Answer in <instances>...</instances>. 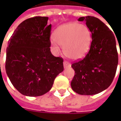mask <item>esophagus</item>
Masks as SVG:
<instances>
[{
  "label": "esophagus",
  "instance_id": "obj_1",
  "mask_svg": "<svg viewBox=\"0 0 121 121\" xmlns=\"http://www.w3.org/2000/svg\"><path fill=\"white\" fill-rule=\"evenodd\" d=\"M71 66V63L68 62V61H65L64 62H63V67H64V68H68V67H70Z\"/></svg>",
  "mask_w": 121,
  "mask_h": 121
}]
</instances>
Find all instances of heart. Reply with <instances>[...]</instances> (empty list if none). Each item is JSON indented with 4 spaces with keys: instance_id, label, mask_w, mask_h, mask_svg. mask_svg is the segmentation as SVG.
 Returning <instances> with one entry per match:
<instances>
[{
    "instance_id": "1",
    "label": "heart",
    "mask_w": 121,
    "mask_h": 121,
    "mask_svg": "<svg viewBox=\"0 0 121 121\" xmlns=\"http://www.w3.org/2000/svg\"><path fill=\"white\" fill-rule=\"evenodd\" d=\"M51 47L54 52L59 53L60 48L67 58L77 60L85 56L89 51L92 35L86 25L77 22H68L58 26L53 33Z\"/></svg>"
}]
</instances>
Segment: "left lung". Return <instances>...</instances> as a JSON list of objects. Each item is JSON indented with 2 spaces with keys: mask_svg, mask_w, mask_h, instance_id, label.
Returning a JSON list of instances; mask_svg holds the SVG:
<instances>
[{
  "mask_svg": "<svg viewBox=\"0 0 121 121\" xmlns=\"http://www.w3.org/2000/svg\"><path fill=\"white\" fill-rule=\"evenodd\" d=\"M78 20L86 22L92 41L86 57L71 65L75 72L71 87L79 95H92L106 89L114 78L118 65L116 41L113 32L98 18L87 16Z\"/></svg>",
  "mask_w": 121,
  "mask_h": 121,
  "instance_id": "8db88e82",
  "label": "left lung"
}]
</instances>
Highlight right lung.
<instances>
[{
  "mask_svg": "<svg viewBox=\"0 0 121 121\" xmlns=\"http://www.w3.org/2000/svg\"><path fill=\"white\" fill-rule=\"evenodd\" d=\"M48 17L25 20L15 30L6 48V71L13 86L25 96H38L52 88L63 71V58L50 52Z\"/></svg>",
  "mask_w": 121,
  "mask_h": 121,
  "instance_id": "right-lung-1",
  "label": "right lung"
}]
</instances>
